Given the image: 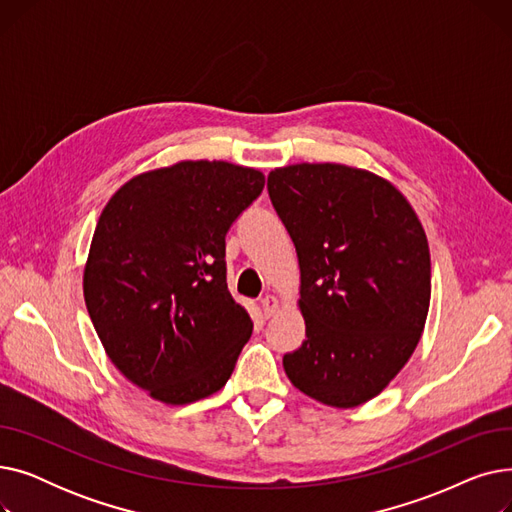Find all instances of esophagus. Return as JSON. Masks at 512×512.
<instances>
[{
    "mask_svg": "<svg viewBox=\"0 0 512 512\" xmlns=\"http://www.w3.org/2000/svg\"><path fill=\"white\" fill-rule=\"evenodd\" d=\"M261 309H263L265 317H270L278 311V299L274 297V294H265V297L261 299Z\"/></svg>",
    "mask_w": 512,
    "mask_h": 512,
    "instance_id": "1",
    "label": "esophagus"
}]
</instances>
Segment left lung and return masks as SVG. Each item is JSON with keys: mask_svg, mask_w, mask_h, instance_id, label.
Here are the masks:
<instances>
[{"mask_svg": "<svg viewBox=\"0 0 512 512\" xmlns=\"http://www.w3.org/2000/svg\"><path fill=\"white\" fill-rule=\"evenodd\" d=\"M267 193L301 267L307 338L284 371L328 407H359L421 338L432 297L423 226L396 186L342 164L276 168Z\"/></svg>", "mask_w": 512, "mask_h": 512, "instance_id": "1", "label": "left lung"}]
</instances>
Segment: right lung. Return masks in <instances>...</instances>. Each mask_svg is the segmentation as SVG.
<instances>
[{
	"label": "right lung",
	"mask_w": 512,
	"mask_h": 512,
	"mask_svg": "<svg viewBox=\"0 0 512 512\" xmlns=\"http://www.w3.org/2000/svg\"><path fill=\"white\" fill-rule=\"evenodd\" d=\"M259 170L180 161L107 201L85 303L107 357L134 386L186 405L226 386L253 319L226 284V234L263 191Z\"/></svg>",
	"instance_id": "right-lung-1"
}]
</instances>
